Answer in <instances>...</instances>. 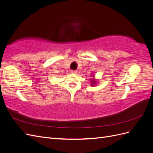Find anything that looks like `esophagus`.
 I'll return each instance as SVG.
<instances>
[{"label": "esophagus", "mask_w": 153, "mask_h": 153, "mask_svg": "<svg viewBox=\"0 0 153 153\" xmlns=\"http://www.w3.org/2000/svg\"><path fill=\"white\" fill-rule=\"evenodd\" d=\"M71 73H77V71H76V70H71Z\"/></svg>", "instance_id": "esophagus-1"}]
</instances>
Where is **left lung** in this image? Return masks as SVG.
Masks as SVG:
<instances>
[{
  "mask_svg": "<svg viewBox=\"0 0 153 153\" xmlns=\"http://www.w3.org/2000/svg\"><path fill=\"white\" fill-rule=\"evenodd\" d=\"M91 85L92 86H93V85H96V81L95 80V79H92V80H91Z\"/></svg>",
  "mask_w": 153,
  "mask_h": 153,
  "instance_id": "1",
  "label": "left lung"
}]
</instances>
